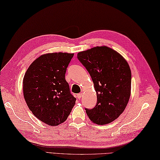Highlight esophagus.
Wrapping results in <instances>:
<instances>
[{
	"label": "esophagus",
	"mask_w": 160,
	"mask_h": 160,
	"mask_svg": "<svg viewBox=\"0 0 160 160\" xmlns=\"http://www.w3.org/2000/svg\"><path fill=\"white\" fill-rule=\"evenodd\" d=\"M81 96H82V93H79V94L77 95V97L79 99H80L81 98Z\"/></svg>",
	"instance_id": "esophagus-1"
}]
</instances>
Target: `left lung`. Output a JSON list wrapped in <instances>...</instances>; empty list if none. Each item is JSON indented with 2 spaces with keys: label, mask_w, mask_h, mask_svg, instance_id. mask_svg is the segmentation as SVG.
Returning <instances> with one entry per match:
<instances>
[{
  "label": "left lung",
  "mask_w": 160,
  "mask_h": 160,
  "mask_svg": "<svg viewBox=\"0 0 160 160\" xmlns=\"http://www.w3.org/2000/svg\"><path fill=\"white\" fill-rule=\"evenodd\" d=\"M77 58L88 70L97 93L96 106L86 108L97 125H107L120 116L131 95L132 74L128 62L110 47H96L79 52Z\"/></svg>",
  "instance_id": "left-lung-1"
}]
</instances>
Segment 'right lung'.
Masks as SVG:
<instances>
[{"label":"right lung","mask_w":160,"mask_h":160,"mask_svg":"<svg viewBox=\"0 0 160 160\" xmlns=\"http://www.w3.org/2000/svg\"><path fill=\"white\" fill-rule=\"evenodd\" d=\"M74 53H49L38 57L29 66L23 79V92L33 115L48 125L67 120L76 102L65 72Z\"/></svg>","instance_id":"right-lung-1"}]
</instances>
